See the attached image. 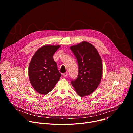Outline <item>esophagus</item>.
<instances>
[{
	"instance_id": "1",
	"label": "esophagus",
	"mask_w": 133,
	"mask_h": 133,
	"mask_svg": "<svg viewBox=\"0 0 133 133\" xmlns=\"http://www.w3.org/2000/svg\"><path fill=\"white\" fill-rule=\"evenodd\" d=\"M63 76H64V77H67V75H68V73H67V72H66V73H64V74H63Z\"/></svg>"
}]
</instances>
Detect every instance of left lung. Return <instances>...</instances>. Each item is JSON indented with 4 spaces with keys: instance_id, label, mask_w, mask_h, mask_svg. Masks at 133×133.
<instances>
[{
    "instance_id": "8db88e82",
    "label": "left lung",
    "mask_w": 133,
    "mask_h": 133,
    "mask_svg": "<svg viewBox=\"0 0 133 133\" xmlns=\"http://www.w3.org/2000/svg\"><path fill=\"white\" fill-rule=\"evenodd\" d=\"M76 57L78 74L76 79L71 83L75 90L81 97L89 95L98 87L103 74L101 56L90 43L83 41L70 47Z\"/></svg>"
}]
</instances>
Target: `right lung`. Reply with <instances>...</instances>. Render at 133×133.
<instances>
[{
  "mask_svg": "<svg viewBox=\"0 0 133 133\" xmlns=\"http://www.w3.org/2000/svg\"><path fill=\"white\" fill-rule=\"evenodd\" d=\"M61 45H44L38 49L30 61L28 68L30 82L34 89L46 95L51 91L61 77L54 54Z\"/></svg>",
  "mask_w": 133,
  "mask_h": 133,
  "instance_id": "right-lung-1",
  "label": "right lung"
}]
</instances>
